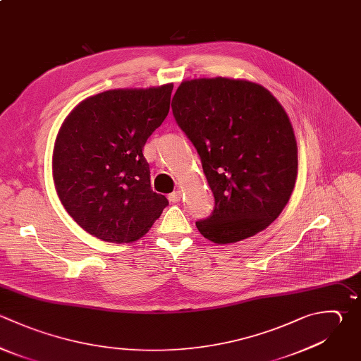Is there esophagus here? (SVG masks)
Wrapping results in <instances>:
<instances>
[{
  "label": "esophagus",
  "mask_w": 361,
  "mask_h": 361,
  "mask_svg": "<svg viewBox=\"0 0 361 361\" xmlns=\"http://www.w3.org/2000/svg\"><path fill=\"white\" fill-rule=\"evenodd\" d=\"M168 199H169V202H172V203H179L180 199H182V192H180V190H175V192H172V193L168 195Z\"/></svg>",
  "instance_id": "obj_1"
}]
</instances>
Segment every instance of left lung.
I'll return each mask as SVG.
<instances>
[{
    "instance_id": "obj_1",
    "label": "left lung",
    "mask_w": 361,
    "mask_h": 361,
    "mask_svg": "<svg viewBox=\"0 0 361 361\" xmlns=\"http://www.w3.org/2000/svg\"><path fill=\"white\" fill-rule=\"evenodd\" d=\"M196 148L214 209L196 221L203 237L235 243L268 227L288 203L298 155L290 121L262 86L226 78L183 82L172 100Z\"/></svg>"
}]
</instances>
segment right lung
I'll use <instances>...</instances> for the list:
<instances>
[{
  "instance_id": "obj_1",
  "label": "right lung",
  "mask_w": 361,
  "mask_h": 361,
  "mask_svg": "<svg viewBox=\"0 0 361 361\" xmlns=\"http://www.w3.org/2000/svg\"><path fill=\"white\" fill-rule=\"evenodd\" d=\"M173 85L109 90L82 102L54 149V180L66 212L110 243L142 237L169 204L151 189L142 149L169 113Z\"/></svg>"
}]
</instances>
